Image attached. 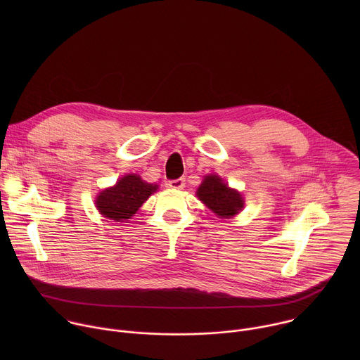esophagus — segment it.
<instances>
[{"instance_id":"1","label":"esophagus","mask_w":360,"mask_h":360,"mask_svg":"<svg viewBox=\"0 0 360 360\" xmlns=\"http://www.w3.org/2000/svg\"><path fill=\"white\" fill-rule=\"evenodd\" d=\"M168 186L172 189H182L185 186V179L184 178L171 179V181H168Z\"/></svg>"}]
</instances>
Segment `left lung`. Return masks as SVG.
<instances>
[{
  "mask_svg": "<svg viewBox=\"0 0 360 360\" xmlns=\"http://www.w3.org/2000/svg\"><path fill=\"white\" fill-rule=\"evenodd\" d=\"M199 199L221 218H231L243 207V199L239 192L231 189L217 175L205 178L198 188Z\"/></svg>",
  "mask_w": 360,
  "mask_h": 360,
  "instance_id": "left-lung-1",
  "label": "left lung"
}]
</instances>
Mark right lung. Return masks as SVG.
<instances>
[{
	"mask_svg": "<svg viewBox=\"0 0 360 360\" xmlns=\"http://www.w3.org/2000/svg\"><path fill=\"white\" fill-rule=\"evenodd\" d=\"M157 185L143 182L138 175L121 178L115 186L102 191L96 199V208L105 218L124 222L134 217L141 205L157 191Z\"/></svg>",
	"mask_w": 360,
	"mask_h": 360,
	"instance_id": "add662e5",
	"label": "right lung"
}]
</instances>
